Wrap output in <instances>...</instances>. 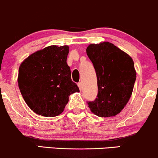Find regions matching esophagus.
Wrapping results in <instances>:
<instances>
[{
    "label": "esophagus",
    "mask_w": 158,
    "mask_h": 158,
    "mask_svg": "<svg viewBox=\"0 0 158 158\" xmlns=\"http://www.w3.org/2000/svg\"><path fill=\"white\" fill-rule=\"evenodd\" d=\"M77 86H78L80 90H81V89H82V83H77Z\"/></svg>",
    "instance_id": "esophagus-1"
}]
</instances>
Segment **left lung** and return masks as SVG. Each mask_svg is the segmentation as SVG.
Listing matches in <instances>:
<instances>
[{
  "label": "left lung",
  "instance_id": "8db88e82",
  "mask_svg": "<svg viewBox=\"0 0 158 158\" xmlns=\"http://www.w3.org/2000/svg\"><path fill=\"white\" fill-rule=\"evenodd\" d=\"M86 54L95 69L98 88L97 98L87 102L89 107L98 117L115 116L132 94L136 80L132 58L109 42L90 44Z\"/></svg>",
  "mask_w": 158,
  "mask_h": 158
}]
</instances>
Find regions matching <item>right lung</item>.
<instances>
[{"mask_svg": "<svg viewBox=\"0 0 158 158\" xmlns=\"http://www.w3.org/2000/svg\"><path fill=\"white\" fill-rule=\"evenodd\" d=\"M68 54V46H49L31 54L20 64L18 86L28 106L36 114L59 115L70 94L80 92L71 79Z\"/></svg>", "mask_w": 158, "mask_h": 158, "instance_id": "add662e5", "label": "right lung"}]
</instances>
